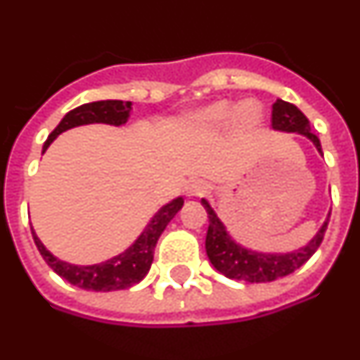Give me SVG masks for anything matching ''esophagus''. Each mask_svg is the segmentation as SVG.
<instances>
[{
  "label": "esophagus",
  "mask_w": 360,
  "mask_h": 360,
  "mask_svg": "<svg viewBox=\"0 0 360 360\" xmlns=\"http://www.w3.org/2000/svg\"><path fill=\"white\" fill-rule=\"evenodd\" d=\"M186 191L189 196H198L207 191V184L202 182V180H195V178H193V180H189V182H187Z\"/></svg>",
  "instance_id": "1"
}]
</instances>
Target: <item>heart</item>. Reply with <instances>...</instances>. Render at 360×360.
Listing matches in <instances>:
<instances>
[{"mask_svg":"<svg viewBox=\"0 0 360 360\" xmlns=\"http://www.w3.org/2000/svg\"><path fill=\"white\" fill-rule=\"evenodd\" d=\"M263 111L256 101L236 104L232 101H216L196 110L189 117L193 128L203 133H218L234 124L240 131H254L262 124Z\"/></svg>","mask_w":360,"mask_h":360,"instance_id":"obj_1","label":"heart"}]
</instances>
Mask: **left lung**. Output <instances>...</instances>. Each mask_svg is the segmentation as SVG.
<instances>
[{
  "label": "left lung",
  "mask_w": 360,
  "mask_h": 360,
  "mask_svg": "<svg viewBox=\"0 0 360 360\" xmlns=\"http://www.w3.org/2000/svg\"><path fill=\"white\" fill-rule=\"evenodd\" d=\"M272 128L276 131L283 133H299L307 136L311 144L316 146L317 151L323 155L321 142L310 129V122L304 117V113L297 106L290 103H285L278 98L272 104ZM202 205L207 211L209 229L205 236V250H207L209 262L212 263L218 272L229 279H241L249 283H266L283 276L292 274L295 269L310 259L324 238V232L328 227L330 212L324 219V224L317 231V234L308 241L304 247L295 249L292 252H257V250L247 249L238 243L234 238L229 234L224 221L218 218L214 209L209 205L205 198H202Z\"/></svg>",
  "instance_id": "1"
}]
</instances>
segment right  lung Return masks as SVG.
Masks as SVG:
<instances>
[{
    "label": "right lung",
    "mask_w": 360,
    "mask_h": 360,
    "mask_svg": "<svg viewBox=\"0 0 360 360\" xmlns=\"http://www.w3.org/2000/svg\"><path fill=\"white\" fill-rule=\"evenodd\" d=\"M129 111H131V103H124V101H97V103L82 104V106L68 111L63 117L61 122L57 124V128L50 133L46 142L43 144V153L66 129L84 126V124L124 126L129 119ZM182 196L162 205L157 214L151 218V221L146 225L144 231L141 232V236L136 238L128 249L110 257L106 262L95 263V265H73V263L63 262L41 243L34 229H32V236L36 241L37 250L41 252L44 262L49 263L50 269L75 287L95 292L124 290V288L133 287L146 278V274L151 269L153 254H155L158 238L167 227V224L174 218V214L182 209Z\"/></svg>",
    "instance_id": "right-lung-1"
}]
</instances>
